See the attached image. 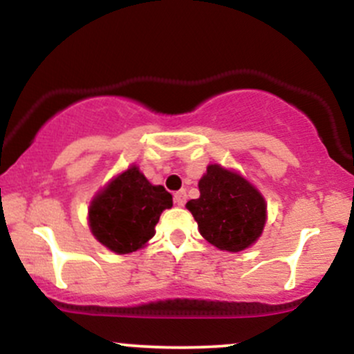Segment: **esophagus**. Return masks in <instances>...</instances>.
<instances>
[{
	"mask_svg": "<svg viewBox=\"0 0 354 354\" xmlns=\"http://www.w3.org/2000/svg\"><path fill=\"white\" fill-rule=\"evenodd\" d=\"M173 198H174V203H176L178 206H185V203H186V191L185 189L176 191Z\"/></svg>",
	"mask_w": 354,
	"mask_h": 354,
	"instance_id": "34e87169",
	"label": "esophagus"
}]
</instances>
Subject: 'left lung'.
<instances>
[{"instance_id":"obj_1","label":"left lung","mask_w":354,"mask_h":354,"mask_svg":"<svg viewBox=\"0 0 354 354\" xmlns=\"http://www.w3.org/2000/svg\"><path fill=\"white\" fill-rule=\"evenodd\" d=\"M198 186L200 198L186 203V208L203 238L231 253L253 245L266 221V203L259 191L219 165H209Z\"/></svg>"}]
</instances>
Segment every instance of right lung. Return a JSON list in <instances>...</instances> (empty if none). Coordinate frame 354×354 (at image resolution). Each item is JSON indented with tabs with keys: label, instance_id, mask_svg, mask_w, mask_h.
<instances>
[{
	"label": "right lung",
	"instance_id": "1",
	"mask_svg": "<svg viewBox=\"0 0 354 354\" xmlns=\"http://www.w3.org/2000/svg\"><path fill=\"white\" fill-rule=\"evenodd\" d=\"M173 196L153 186L136 166L116 176L89 206V228L96 239L118 254L131 253L154 236L163 209Z\"/></svg>",
	"mask_w": 354,
	"mask_h": 354
}]
</instances>
